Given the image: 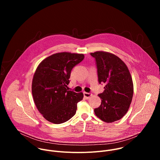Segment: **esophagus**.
Masks as SVG:
<instances>
[{
  "mask_svg": "<svg viewBox=\"0 0 160 160\" xmlns=\"http://www.w3.org/2000/svg\"><path fill=\"white\" fill-rule=\"evenodd\" d=\"M91 96H92V94H90V93H88V92H83V96H84V98H85V99H88Z\"/></svg>",
  "mask_w": 160,
  "mask_h": 160,
  "instance_id": "esophagus-1",
  "label": "esophagus"
}]
</instances>
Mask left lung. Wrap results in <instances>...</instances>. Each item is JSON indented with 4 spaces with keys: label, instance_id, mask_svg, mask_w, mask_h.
Instances as JSON below:
<instances>
[{
    "label": "left lung",
    "instance_id": "1",
    "mask_svg": "<svg viewBox=\"0 0 160 160\" xmlns=\"http://www.w3.org/2000/svg\"><path fill=\"white\" fill-rule=\"evenodd\" d=\"M94 58L98 82L104 83L99 94L101 104L94 109L96 115L106 123L120 120L127 113L133 98V85L127 66L118 56L109 52L90 53Z\"/></svg>",
    "mask_w": 160,
    "mask_h": 160
}]
</instances>
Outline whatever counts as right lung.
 <instances>
[{"label":"right lung","mask_w":160,"mask_h":160,"mask_svg":"<svg viewBox=\"0 0 160 160\" xmlns=\"http://www.w3.org/2000/svg\"><path fill=\"white\" fill-rule=\"evenodd\" d=\"M84 59L82 54L61 52L43 60L34 74L32 91L35 104L44 118L60 124L76 113L82 92L69 90L68 85L73 68Z\"/></svg>","instance_id":"1"}]
</instances>
